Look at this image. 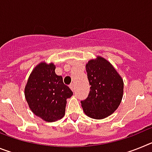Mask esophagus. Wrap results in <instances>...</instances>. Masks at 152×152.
I'll return each mask as SVG.
<instances>
[{"label":"esophagus","mask_w":152,"mask_h":152,"mask_svg":"<svg viewBox=\"0 0 152 152\" xmlns=\"http://www.w3.org/2000/svg\"><path fill=\"white\" fill-rule=\"evenodd\" d=\"M69 87H70V88H71V89L72 90V91H75V84H71L69 85Z\"/></svg>","instance_id":"esophagus-1"}]
</instances>
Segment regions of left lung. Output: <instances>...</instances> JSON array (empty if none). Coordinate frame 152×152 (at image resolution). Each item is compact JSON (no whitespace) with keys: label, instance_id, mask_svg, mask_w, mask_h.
Returning <instances> with one entry per match:
<instances>
[{"label":"left lung","instance_id":"8db88e82","mask_svg":"<svg viewBox=\"0 0 152 152\" xmlns=\"http://www.w3.org/2000/svg\"><path fill=\"white\" fill-rule=\"evenodd\" d=\"M91 85L88 98L80 101L84 113L95 119L110 116L121 103L123 80L110 61L101 56L86 64Z\"/></svg>","mask_w":152,"mask_h":152}]
</instances>
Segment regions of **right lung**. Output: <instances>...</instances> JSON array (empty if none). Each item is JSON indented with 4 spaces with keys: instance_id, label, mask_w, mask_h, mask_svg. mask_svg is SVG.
Segmentation results:
<instances>
[{
    "instance_id": "1",
    "label": "right lung",
    "mask_w": 152,
    "mask_h": 152,
    "mask_svg": "<svg viewBox=\"0 0 152 152\" xmlns=\"http://www.w3.org/2000/svg\"><path fill=\"white\" fill-rule=\"evenodd\" d=\"M53 63L40 62L32 71L24 94L31 111L44 121L56 122L65 113L67 99L73 92L55 72Z\"/></svg>"
}]
</instances>
